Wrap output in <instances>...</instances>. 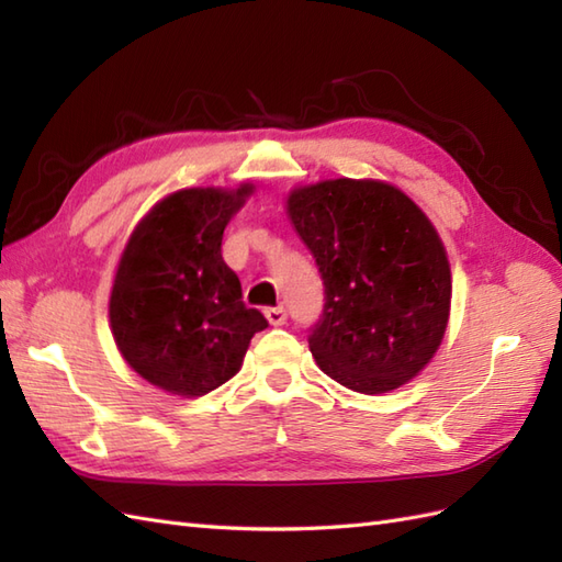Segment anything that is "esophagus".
<instances>
[{
    "instance_id": "esophagus-1",
    "label": "esophagus",
    "mask_w": 562,
    "mask_h": 562,
    "mask_svg": "<svg viewBox=\"0 0 562 562\" xmlns=\"http://www.w3.org/2000/svg\"><path fill=\"white\" fill-rule=\"evenodd\" d=\"M266 318L270 326H284V321H288V312H284L282 306H270V308H266Z\"/></svg>"
}]
</instances>
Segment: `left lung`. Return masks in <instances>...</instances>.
<instances>
[{
  "label": "left lung",
  "mask_w": 562,
  "mask_h": 562,
  "mask_svg": "<svg viewBox=\"0 0 562 562\" xmlns=\"http://www.w3.org/2000/svg\"><path fill=\"white\" fill-rule=\"evenodd\" d=\"M288 217L326 288L308 336L321 372L367 396L408 384L449 324L451 268L435 224L401 188L372 178L294 188Z\"/></svg>",
  "instance_id": "left-lung-1"
}]
</instances>
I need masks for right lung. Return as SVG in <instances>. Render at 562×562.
<instances>
[{"label":"right lung","mask_w":562,"mask_h":562,"mask_svg":"<svg viewBox=\"0 0 562 562\" xmlns=\"http://www.w3.org/2000/svg\"><path fill=\"white\" fill-rule=\"evenodd\" d=\"M254 188L176 190L137 222L117 260L113 340L142 379L173 396L198 398L229 381L268 328L222 258L226 224Z\"/></svg>","instance_id":"1"}]
</instances>
